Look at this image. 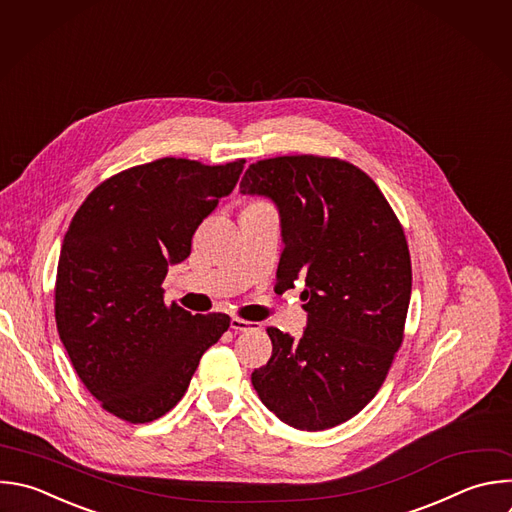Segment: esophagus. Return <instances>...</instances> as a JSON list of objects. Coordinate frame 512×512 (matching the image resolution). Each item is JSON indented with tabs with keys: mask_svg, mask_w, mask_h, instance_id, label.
Segmentation results:
<instances>
[{
	"mask_svg": "<svg viewBox=\"0 0 512 512\" xmlns=\"http://www.w3.org/2000/svg\"><path fill=\"white\" fill-rule=\"evenodd\" d=\"M261 325L255 323V321H247V319H241V317H233L231 319V329L235 331H249V329H259Z\"/></svg>",
	"mask_w": 512,
	"mask_h": 512,
	"instance_id": "1",
	"label": "esophagus"
}]
</instances>
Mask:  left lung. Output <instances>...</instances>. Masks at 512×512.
Segmentation results:
<instances>
[{
  "label": "left lung",
  "instance_id": "left-lung-1",
  "mask_svg": "<svg viewBox=\"0 0 512 512\" xmlns=\"http://www.w3.org/2000/svg\"><path fill=\"white\" fill-rule=\"evenodd\" d=\"M241 195L279 211L275 291L303 281L299 339L269 327L273 354L251 374L261 402L297 430L354 418L380 390L402 344L412 293L404 231L378 185L350 162L277 156L251 164Z\"/></svg>",
  "mask_w": 512,
  "mask_h": 512
}]
</instances>
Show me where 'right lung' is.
Masks as SVG:
<instances>
[{
	"label": "right lung",
	"mask_w": 512,
	"mask_h": 512,
	"mask_svg": "<svg viewBox=\"0 0 512 512\" xmlns=\"http://www.w3.org/2000/svg\"><path fill=\"white\" fill-rule=\"evenodd\" d=\"M243 164L160 158L128 168L70 223L56 275L58 333L88 392L126 422L175 408L229 329L225 313L166 307L160 285L191 255L197 227L233 193Z\"/></svg>",
	"instance_id": "right-lung-1"
}]
</instances>
